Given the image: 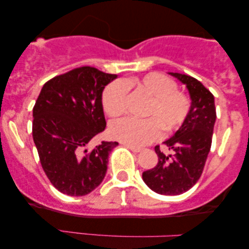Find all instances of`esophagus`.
<instances>
[{
    "label": "esophagus",
    "mask_w": 249,
    "mask_h": 249,
    "mask_svg": "<svg viewBox=\"0 0 249 249\" xmlns=\"http://www.w3.org/2000/svg\"><path fill=\"white\" fill-rule=\"evenodd\" d=\"M123 145H124V146H126L127 148H130V150L134 153H138V152H141V151H142L141 147H134V146H131V145H127V144H123Z\"/></svg>",
    "instance_id": "34e87169"
}]
</instances>
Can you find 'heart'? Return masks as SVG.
Returning <instances> with one entry per match:
<instances>
[{
    "instance_id": "heart-1",
    "label": "heart",
    "mask_w": 249,
    "mask_h": 249,
    "mask_svg": "<svg viewBox=\"0 0 249 249\" xmlns=\"http://www.w3.org/2000/svg\"><path fill=\"white\" fill-rule=\"evenodd\" d=\"M127 89H137L150 97L142 113L146 119L123 118L113 122L110 133L117 141L134 147L145 146L160 138L161 130L165 136H170L187 119L191 110L188 96L177 90L173 79L158 72L110 83L102 96L107 116L118 117L125 112Z\"/></svg>"
}]
</instances>
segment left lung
I'll return each mask as SVG.
<instances>
[{
  "label": "left lung",
  "instance_id": "left-lung-1",
  "mask_svg": "<svg viewBox=\"0 0 249 249\" xmlns=\"http://www.w3.org/2000/svg\"><path fill=\"white\" fill-rule=\"evenodd\" d=\"M188 89L191 110L187 119L172 138L164 142L173 154L166 156L154 147L158 162L153 168L142 172V180L151 190L164 196L185 193L196 184L206 162L212 145L216 112L214 96L193 77L170 72Z\"/></svg>",
  "mask_w": 249,
  "mask_h": 249
}]
</instances>
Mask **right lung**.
Returning a JSON list of instances; mask_svg holds the SVG:
<instances>
[{
	"mask_svg": "<svg viewBox=\"0 0 249 249\" xmlns=\"http://www.w3.org/2000/svg\"><path fill=\"white\" fill-rule=\"evenodd\" d=\"M117 75L81 67L43 85L33 108V138L48 179L61 193L87 196L104 179L117 142L88 144L105 130L102 93Z\"/></svg>",
	"mask_w": 249,
	"mask_h": 249,
	"instance_id": "add662e5",
	"label": "right lung"
}]
</instances>
